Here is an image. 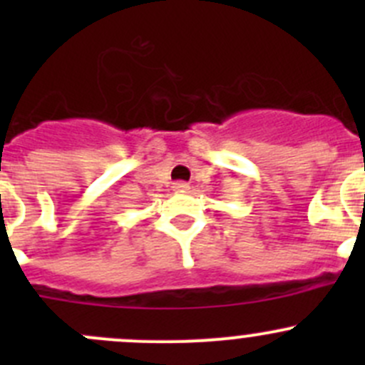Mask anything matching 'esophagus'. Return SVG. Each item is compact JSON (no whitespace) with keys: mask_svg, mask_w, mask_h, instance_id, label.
Wrapping results in <instances>:
<instances>
[{"mask_svg":"<svg viewBox=\"0 0 365 365\" xmlns=\"http://www.w3.org/2000/svg\"><path fill=\"white\" fill-rule=\"evenodd\" d=\"M173 189H175L176 192H187V190H189V183H185V182H176L175 185H173Z\"/></svg>","mask_w":365,"mask_h":365,"instance_id":"esophagus-1","label":"esophagus"}]
</instances>
